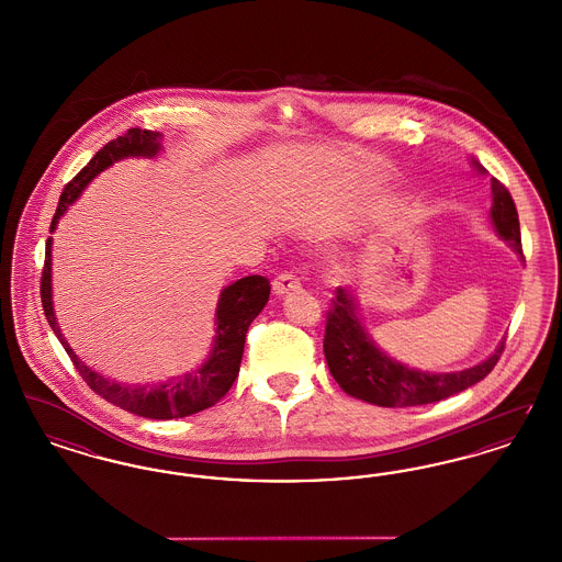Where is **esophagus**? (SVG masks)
Wrapping results in <instances>:
<instances>
[{"label": "esophagus", "instance_id": "34e87169", "mask_svg": "<svg viewBox=\"0 0 562 562\" xmlns=\"http://www.w3.org/2000/svg\"><path fill=\"white\" fill-rule=\"evenodd\" d=\"M299 289H301L299 278L293 276V273H289V271L280 273V276L273 280V294H276V296H284V294L293 293V291H299Z\"/></svg>", "mask_w": 562, "mask_h": 562}]
</instances>
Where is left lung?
Listing matches in <instances>:
<instances>
[{"instance_id":"left-lung-1","label":"left lung","mask_w":562,"mask_h":562,"mask_svg":"<svg viewBox=\"0 0 562 562\" xmlns=\"http://www.w3.org/2000/svg\"><path fill=\"white\" fill-rule=\"evenodd\" d=\"M479 175H486L481 164L472 160ZM491 223L497 236L514 248L522 259L520 248V223L508 189L497 179H491ZM504 351V341L479 364L454 371V373H429L406 367L396 358L387 356L374 344L364 328L358 312V299L348 289H337L326 316L324 333V356L328 371L341 390L358 401L376 406H422L445 401L474 383L482 381L493 371Z\"/></svg>"}]
</instances>
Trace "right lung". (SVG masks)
<instances>
[{
    "mask_svg": "<svg viewBox=\"0 0 562 562\" xmlns=\"http://www.w3.org/2000/svg\"><path fill=\"white\" fill-rule=\"evenodd\" d=\"M161 151V134L154 131L131 128L128 133L109 140L108 145L97 151V156L81 168L80 175L60 193L56 213L50 223V234L58 225V218L69 211L78 200L81 191L88 188L109 166L126 158H156ZM269 301V280L263 276H246L238 282L225 286L218 294L214 312L213 348L209 358L193 371L156 385H126L111 381L105 374L92 371L83 364L78 353L69 348L67 339L60 333V326L54 316L53 305V236L46 241V263L42 271V305L46 321L54 335L69 353L83 381L105 401L147 419H179L200 413L214 402L221 401L234 385L240 373L244 339L250 322L255 321Z\"/></svg>",
    "mask_w": 562,
    "mask_h": 562,
    "instance_id": "obj_1",
    "label": "right lung"
}]
</instances>
